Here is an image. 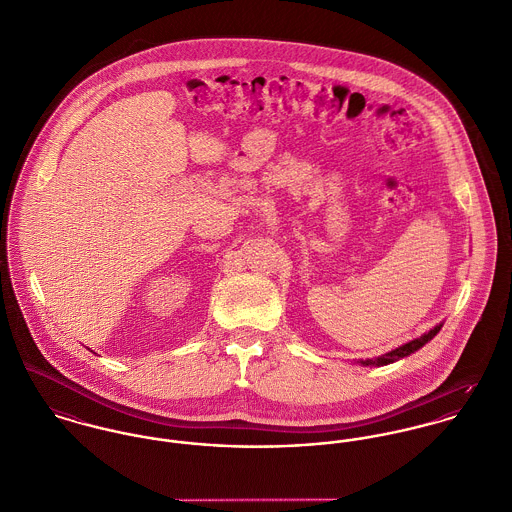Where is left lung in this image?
<instances>
[{
  "instance_id": "1",
  "label": "left lung",
  "mask_w": 512,
  "mask_h": 512,
  "mask_svg": "<svg viewBox=\"0 0 512 512\" xmlns=\"http://www.w3.org/2000/svg\"><path fill=\"white\" fill-rule=\"evenodd\" d=\"M441 327H443V323H439V325H436L434 329H430L428 333H424L422 337H418V339H412V341H408V343H404V345H400V347H396V349H392V351L384 353V355H382V357H378V359H366V361H361V365H392V363H396V361H400V359H404V357H408V355L416 353V351H418V349H422L426 343H430V341H432V339L438 335L439 329H441Z\"/></svg>"
}]
</instances>
